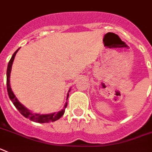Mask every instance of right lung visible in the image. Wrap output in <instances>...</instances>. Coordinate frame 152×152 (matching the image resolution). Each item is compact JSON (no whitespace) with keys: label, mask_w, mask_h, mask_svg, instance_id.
<instances>
[{"label":"right lung","mask_w":152,"mask_h":152,"mask_svg":"<svg viewBox=\"0 0 152 152\" xmlns=\"http://www.w3.org/2000/svg\"><path fill=\"white\" fill-rule=\"evenodd\" d=\"M19 49V48H18ZM18 49L16 52H15L11 57V58L10 59L8 62V65H7V93H8L9 98L11 99V100L12 101V103L14 104V105L15 106V107L17 108L18 110L20 113L22 114L23 116L26 118H28L31 121L35 122H38V123H48V122H53L56 121L57 120H58L62 117L63 114H64L65 110H62L61 111L58 112V113H51V114H35V113H32L31 112H30L28 110L25 108L22 104L20 103V102L18 100V99L16 98V96H15L14 93L11 90V86H10V82H9V79H10V73H11V66H12V63H13L14 58H15V55L17 53V52L18 51ZM69 94L67 96V99H68ZM67 106V103H66L64 107V109Z\"/></svg>","instance_id":"obj_1"}]
</instances>
